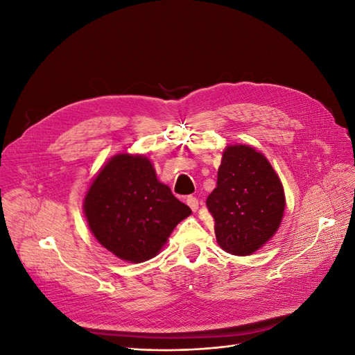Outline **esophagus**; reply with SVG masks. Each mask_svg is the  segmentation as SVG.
<instances>
[{"mask_svg":"<svg viewBox=\"0 0 355 355\" xmlns=\"http://www.w3.org/2000/svg\"><path fill=\"white\" fill-rule=\"evenodd\" d=\"M187 204L191 207L192 211H197L198 210V200L196 197H188L187 198Z\"/></svg>","mask_w":355,"mask_h":355,"instance_id":"1","label":"esophagus"}]
</instances>
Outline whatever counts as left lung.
Returning <instances> with one entry per match:
<instances>
[{
    "label": "left lung",
    "mask_w": 355,
    "mask_h": 355,
    "mask_svg": "<svg viewBox=\"0 0 355 355\" xmlns=\"http://www.w3.org/2000/svg\"><path fill=\"white\" fill-rule=\"evenodd\" d=\"M220 249L249 256L270 241L286 210L284 188L266 157L249 145H228L218 185L207 197Z\"/></svg>",
    "instance_id": "obj_1"
}]
</instances>
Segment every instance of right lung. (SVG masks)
<instances>
[{"label":"right lung","instance_id":"1","mask_svg":"<svg viewBox=\"0 0 355 355\" xmlns=\"http://www.w3.org/2000/svg\"><path fill=\"white\" fill-rule=\"evenodd\" d=\"M83 210L99 244L132 263L157 256L176 225L192 213L157 179L151 159L128 153L101 167L85 192Z\"/></svg>","mask_w":355,"mask_h":355}]
</instances>
